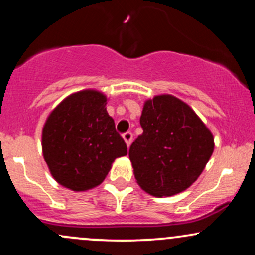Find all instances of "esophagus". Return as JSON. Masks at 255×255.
I'll return each mask as SVG.
<instances>
[{
    "label": "esophagus",
    "mask_w": 255,
    "mask_h": 255,
    "mask_svg": "<svg viewBox=\"0 0 255 255\" xmlns=\"http://www.w3.org/2000/svg\"><path fill=\"white\" fill-rule=\"evenodd\" d=\"M122 137H124L126 145H127L128 147H129L130 144H131V140H133V134H131L130 131H127V133H125L124 135H122Z\"/></svg>",
    "instance_id": "1"
}]
</instances>
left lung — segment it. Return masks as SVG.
<instances>
[{
	"instance_id": "obj_1",
	"label": "left lung",
	"mask_w": 255,
	"mask_h": 255,
	"mask_svg": "<svg viewBox=\"0 0 255 255\" xmlns=\"http://www.w3.org/2000/svg\"><path fill=\"white\" fill-rule=\"evenodd\" d=\"M144 133L129 148L136 183L153 197H171L191 187L215 148L211 130L195 111L172 95L145 101Z\"/></svg>"
}]
</instances>
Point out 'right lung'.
Listing matches in <instances>:
<instances>
[{
    "instance_id": "right-lung-1",
    "label": "right lung",
    "mask_w": 255,
    "mask_h": 255,
    "mask_svg": "<svg viewBox=\"0 0 255 255\" xmlns=\"http://www.w3.org/2000/svg\"><path fill=\"white\" fill-rule=\"evenodd\" d=\"M107 96L87 89L67 96L49 114L42 130V150L51 176L74 192L104 181L127 146L107 111Z\"/></svg>"
}]
</instances>
